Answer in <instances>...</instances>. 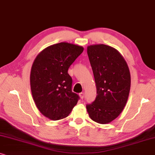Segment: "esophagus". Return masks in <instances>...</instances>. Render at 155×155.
I'll return each mask as SVG.
<instances>
[{"mask_svg":"<svg viewBox=\"0 0 155 155\" xmlns=\"http://www.w3.org/2000/svg\"><path fill=\"white\" fill-rule=\"evenodd\" d=\"M79 96H80V98H81V99H83L84 97V93H80Z\"/></svg>","mask_w":155,"mask_h":155,"instance_id":"34e87169","label":"esophagus"}]
</instances>
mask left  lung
Returning <instances> with one entry per match:
<instances>
[{
    "mask_svg": "<svg viewBox=\"0 0 155 155\" xmlns=\"http://www.w3.org/2000/svg\"><path fill=\"white\" fill-rule=\"evenodd\" d=\"M87 53L96 85V98L86 105L91 119L101 124L115 120L122 112L130 89V74L117 49L108 45H90Z\"/></svg>",
    "mask_w": 155,
    "mask_h": 155,
    "instance_id": "left-lung-1",
    "label": "left lung"
}]
</instances>
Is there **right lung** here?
Returning <instances> with one entry per match:
<instances>
[{"label":"right lung","instance_id":"1","mask_svg":"<svg viewBox=\"0 0 155 155\" xmlns=\"http://www.w3.org/2000/svg\"><path fill=\"white\" fill-rule=\"evenodd\" d=\"M84 48L60 42L41 51L30 71V88L37 108L52 120L64 118L77 104L79 96L72 92V79L68 69Z\"/></svg>","mask_w":155,"mask_h":155}]
</instances>
